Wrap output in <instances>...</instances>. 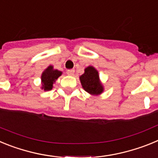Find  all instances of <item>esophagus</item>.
I'll use <instances>...</instances> for the list:
<instances>
[{
    "label": "esophagus",
    "instance_id": "obj_1",
    "mask_svg": "<svg viewBox=\"0 0 158 158\" xmlns=\"http://www.w3.org/2000/svg\"><path fill=\"white\" fill-rule=\"evenodd\" d=\"M66 73L68 75L73 76V75L74 74V69H68V70L66 71Z\"/></svg>",
    "mask_w": 158,
    "mask_h": 158
}]
</instances>
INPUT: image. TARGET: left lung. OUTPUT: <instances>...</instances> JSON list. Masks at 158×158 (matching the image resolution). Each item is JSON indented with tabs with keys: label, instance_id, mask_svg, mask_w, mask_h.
I'll return each mask as SVG.
<instances>
[{
	"label": "left lung",
	"instance_id": "1",
	"mask_svg": "<svg viewBox=\"0 0 158 158\" xmlns=\"http://www.w3.org/2000/svg\"><path fill=\"white\" fill-rule=\"evenodd\" d=\"M79 78L84 90L92 96H99L104 93V88L100 81L98 70L93 65L86 67Z\"/></svg>",
	"mask_w": 158,
	"mask_h": 158
}]
</instances>
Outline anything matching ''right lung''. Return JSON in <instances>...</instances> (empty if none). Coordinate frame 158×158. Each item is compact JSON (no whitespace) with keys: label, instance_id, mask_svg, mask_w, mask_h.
Segmentation results:
<instances>
[{"label":"right lung","instance_id":"obj_1","mask_svg":"<svg viewBox=\"0 0 158 158\" xmlns=\"http://www.w3.org/2000/svg\"><path fill=\"white\" fill-rule=\"evenodd\" d=\"M62 72L54 69L53 65H49L44 69L41 75V89L44 91H50L53 89V85L58 77L62 76Z\"/></svg>","mask_w":158,"mask_h":158}]
</instances>
